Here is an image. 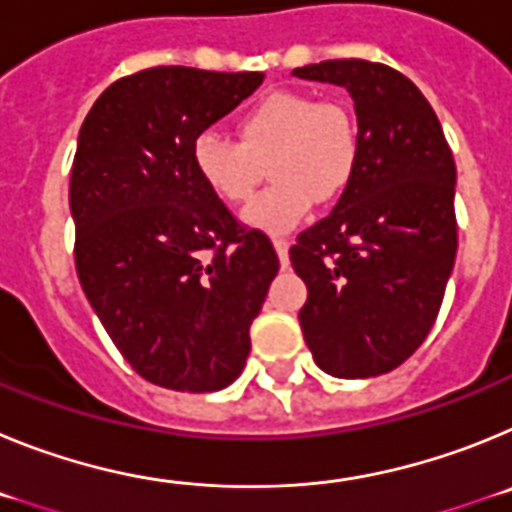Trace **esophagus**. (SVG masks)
I'll use <instances>...</instances> for the list:
<instances>
[{"mask_svg": "<svg viewBox=\"0 0 512 512\" xmlns=\"http://www.w3.org/2000/svg\"><path fill=\"white\" fill-rule=\"evenodd\" d=\"M274 248H277L279 264H282V269H284L289 261V241H284V238H274Z\"/></svg>", "mask_w": 512, "mask_h": 512, "instance_id": "obj_1", "label": "esophagus"}]
</instances>
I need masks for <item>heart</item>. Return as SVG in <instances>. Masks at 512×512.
Here are the masks:
<instances>
[{
    "instance_id": "heart-1",
    "label": "heart",
    "mask_w": 512,
    "mask_h": 512,
    "mask_svg": "<svg viewBox=\"0 0 512 512\" xmlns=\"http://www.w3.org/2000/svg\"><path fill=\"white\" fill-rule=\"evenodd\" d=\"M194 169L212 194L246 202L264 179H274L243 210V223L264 233H289L315 202L338 200L359 166V125L338 99L305 92H271L238 120V140L205 130L192 146Z\"/></svg>"
}]
</instances>
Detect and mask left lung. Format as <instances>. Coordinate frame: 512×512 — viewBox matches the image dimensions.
<instances>
[{"label": "left lung", "mask_w": 512, "mask_h": 512, "mask_svg": "<svg viewBox=\"0 0 512 512\" xmlns=\"http://www.w3.org/2000/svg\"><path fill=\"white\" fill-rule=\"evenodd\" d=\"M354 99L359 166L289 261L307 284L302 336L323 372L379 377L433 328L456 259V166L441 122L408 76L343 58L292 71Z\"/></svg>", "instance_id": "left-lung-1"}]
</instances>
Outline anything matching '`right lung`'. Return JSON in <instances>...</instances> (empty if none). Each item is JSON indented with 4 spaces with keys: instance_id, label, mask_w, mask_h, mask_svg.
I'll list each match as a JSON object with an SVG mask.
<instances>
[{
    "instance_id": "add662e5",
    "label": "right lung",
    "mask_w": 512,
    "mask_h": 512,
    "mask_svg": "<svg viewBox=\"0 0 512 512\" xmlns=\"http://www.w3.org/2000/svg\"><path fill=\"white\" fill-rule=\"evenodd\" d=\"M264 74L158 66L115 81L79 130L69 205L76 274L112 343L148 382L217 392L241 377L279 259L235 223L192 161L197 135Z\"/></svg>"
}]
</instances>
